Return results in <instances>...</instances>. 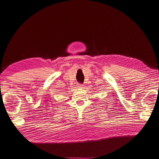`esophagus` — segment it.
<instances>
[{"label":"esophagus","mask_w":159,"mask_h":159,"mask_svg":"<svg viewBox=\"0 0 159 159\" xmlns=\"http://www.w3.org/2000/svg\"><path fill=\"white\" fill-rule=\"evenodd\" d=\"M82 86H83V85H82V84H79V88H82Z\"/></svg>","instance_id":"obj_1"}]
</instances>
